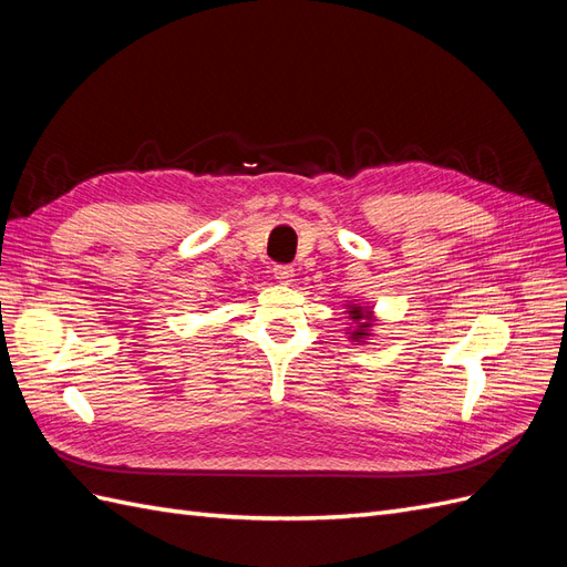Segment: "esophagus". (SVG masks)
Listing matches in <instances>:
<instances>
[{
  "label": "esophagus",
  "instance_id": "1",
  "mask_svg": "<svg viewBox=\"0 0 567 567\" xmlns=\"http://www.w3.org/2000/svg\"><path fill=\"white\" fill-rule=\"evenodd\" d=\"M271 274H274V279L290 281V279H293V267H290V265H274Z\"/></svg>",
  "mask_w": 567,
  "mask_h": 567
}]
</instances>
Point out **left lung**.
<instances>
[{"label":"left lung","mask_w":567,"mask_h":567,"mask_svg":"<svg viewBox=\"0 0 567 567\" xmlns=\"http://www.w3.org/2000/svg\"><path fill=\"white\" fill-rule=\"evenodd\" d=\"M348 310H350V319L359 323L357 329L350 333V338L359 342V340H362V338H367V336H369V326H371L369 321H371V312H367L364 307H357V305H348Z\"/></svg>","instance_id":"obj_1"}]
</instances>
